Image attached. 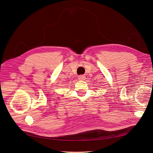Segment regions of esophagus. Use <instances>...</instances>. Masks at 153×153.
<instances>
[{"label":"esophagus","instance_id":"esophagus-1","mask_svg":"<svg viewBox=\"0 0 153 153\" xmlns=\"http://www.w3.org/2000/svg\"><path fill=\"white\" fill-rule=\"evenodd\" d=\"M85 79V76L84 75H80L78 76V80H84Z\"/></svg>","mask_w":153,"mask_h":153}]
</instances>
